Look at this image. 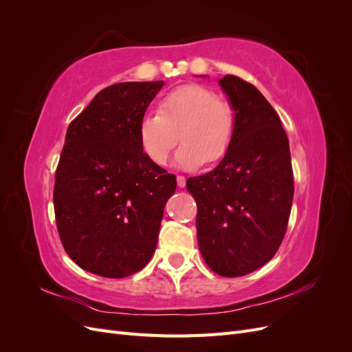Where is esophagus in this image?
<instances>
[{"mask_svg": "<svg viewBox=\"0 0 352 352\" xmlns=\"http://www.w3.org/2000/svg\"><path fill=\"white\" fill-rule=\"evenodd\" d=\"M176 180H177V186L179 188H185V185H186V177L185 176H177Z\"/></svg>", "mask_w": 352, "mask_h": 352, "instance_id": "obj_1", "label": "esophagus"}]
</instances>
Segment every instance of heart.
<instances>
[{"label":"heart","instance_id":"obj_1","mask_svg":"<svg viewBox=\"0 0 352 352\" xmlns=\"http://www.w3.org/2000/svg\"><path fill=\"white\" fill-rule=\"evenodd\" d=\"M238 117L233 105L201 85H186L160 102L158 113H145L140 122V141L157 166H164L170 153L184 142L175 157L180 168H197L225 157L236 135Z\"/></svg>","mask_w":352,"mask_h":352}]
</instances>
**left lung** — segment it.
Returning a JSON list of instances; mask_svg holds the SVG:
<instances>
[{"label": "left lung", "mask_w": 352, "mask_h": 352, "mask_svg": "<svg viewBox=\"0 0 352 352\" xmlns=\"http://www.w3.org/2000/svg\"><path fill=\"white\" fill-rule=\"evenodd\" d=\"M206 78V74H201ZM235 107V140L211 172L189 177L197 239L208 267L225 278L257 270L279 250L289 220L294 176L289 141L278 113L254 85L219 80Z\"/></svg>", "instance_id": "obj_1"}]
</instances>
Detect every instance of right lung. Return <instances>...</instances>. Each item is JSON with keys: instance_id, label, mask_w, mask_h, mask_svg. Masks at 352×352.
Listing matches in <instances>:
<instances>
[{"instance_id": "obj_1", "label": "right lung", "mask_w": 352, "mask_h": 352, "mask_svg": "<svg viewBox=\"0 0 352 352\" xmlns=\"http://www.w3.org/2000/svg\"><path fill=\"white\" fill-rule=\"evenodd\" d=\"M163 85H111L66 133L54 185L57 229L69 257L102 278L145 267L176 190V176L153 163L140 141V122Z\"/></svg>"}]
</instances>
